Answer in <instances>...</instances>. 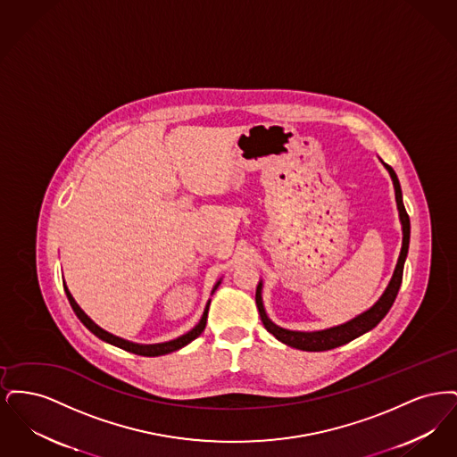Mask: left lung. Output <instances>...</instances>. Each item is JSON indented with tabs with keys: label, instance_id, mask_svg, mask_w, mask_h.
<instances>
[{
	"label": "left lung",
	"instance_id": "1",
	"mask_svg": "<svg viewBox=\"0 0 457 457\" xmlns=\"http://www.w3.org/2000/svg\"><path fill=\"white\" fill-rule=\"evenodd\" d=\"M386 168L391 173L392 181H394V190H395V202H397V209H399V216L403 222V248H401V255L395 265L394 276H392L391 283L387 286L386 293L382 295V298L370 308L369 312L361 313L360 317L353 319L345 326L332 327L327 330H319V332H295V330H286L281 327L272 324L263 310L262 304V284L257 286V293H255V302L257 308L261 313L262 324L267 328V332H270L278 341H281L284 345L291 346V348L302 349V351H327V349L339 348L343 345H346L349 341L356 339L358 336L369 332L370 328L377 326L391 310L392 303L399 293V287L403 283V270H404V261L408 255V248H410V216L404 209L403 204V194H401V185L399 179L394 173L389 164H386Z\"/></svg>",
	"mask_w": 457,
	"mask_h": 457
}]
</instances>
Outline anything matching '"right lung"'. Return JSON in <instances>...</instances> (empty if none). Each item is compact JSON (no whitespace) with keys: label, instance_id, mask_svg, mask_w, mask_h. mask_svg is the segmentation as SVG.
<instances>
[{"label":"right lung","instance_id":"right-lung-1","mask_svg":"<svg viewBox=\"0 0 457 457\" xmlns=\"http://www.w3.org/2000/svg\"><path fill=\"white\" fill-rule=\"evenodd\" d=\"M218 286L219 284H216V287H218ZM216 287H214V289H216ZM65 293L68 302H70L73 312H75V315L80 319V322L87 327L92 334H96L99 339L106 341V343L112 345V346H118V348L130 351V353L140 354V356H161V354H168V353H173L176 349L183 348V346H187L188 343H192L194 339H196V337L204 332V328H205V324H207V312H209V304H211V302L207 303L205 310H204V315H202V319H200V322H198L188 334H185V336H181V337H178V339H174V341H170V343H161V345H135V343L125 341V339H121V337H116V336L109 334L106 330H103L101 327L96 326V324L88 319L87 315L82 312V308L77 304V302L73 300V296L70 295V291H68L66 286Z\"/></svg>","mask_w":457,"mask_h":457}]
</instances>
